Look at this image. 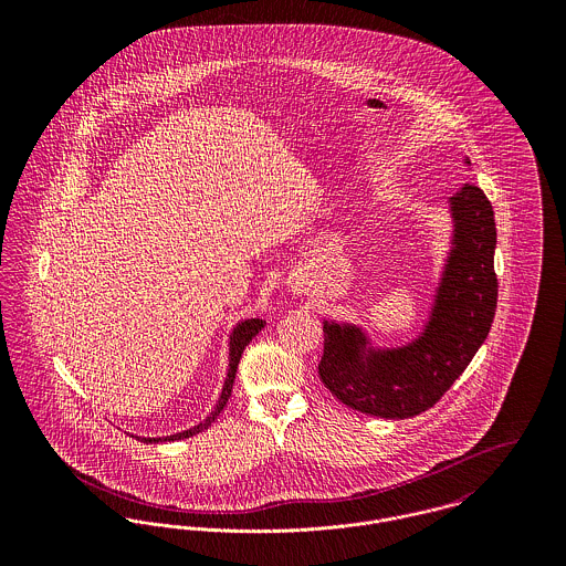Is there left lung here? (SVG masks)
<instances>
[{
    "instance_id": "1",
    "label": "left lung",
    "mask_w": 566,
    "mask_h": 566,
    "mask_svg": "<svg viewBox=\"0 0 566 566\" xmlns=\"http://www.w3.org/2000/svg\"><path fill=\"white\" fill-rule=\"evenodd\" d=\"M447 207L449 250L429 316L413 339L379 346L361 324L324 321L318 373L331 395L350 409L390 420L429 409L488 337L496 310L492 205L480 187L464 185Z\"/></svg>"
}]
</instances>
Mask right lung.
I'll use <instances>...</instances> for the list:
<instances>
[{"label":"right lung","mask_w":566,"mask_h":566,"mask_svg":"<svg viewBox=\"0 0 566 566\" xmlns=\"http://www.w3.org/2000/svg\"><path fill=\"white\" fill-rule=\"evenodd\" d=\"M265 326V321L261 318H245L242 323L235 324L233 331H231V337H229V370H227V379H224V386H222V395L218 399V403L213 407V411L198 424H193L191 429H185V431H178V433H171V436H161V438H144V436H133L142 442H174V440H182V438H189V436H196L205 429L211 427V422H216V418L220 416V411L224 409V405L229 403L231 399V392H233V381H235V373H238V364L242 359L243 348L250 344V339Z\"/></svg>","instance_id":"right-lung-1"}]
</instances>
